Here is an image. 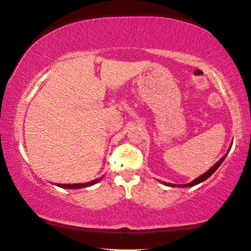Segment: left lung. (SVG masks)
Segmentation results:
<instances>
[{
	"instance_id": "8db88e82",
	"label": "left lung",
	"mask_w": 251,
	"mask_h": 251,
	"mask_svg": "<svg viewBox=\"0 0 251 251\" xmlns=\"http://www.w3.org/2000/svg\"><path fill=\"white\" fill-rule=\"evenodd\" d=\"M230 148H231V146H229V149H228V151H227V153H226V154L223 156V157H222V158L219 160V162H217V163L214 165L213 167H211L209 170H207L206 173H204L203 175H201L200 177H198V178H197V179H195V180H193V181L189 182V183H186V184H174V183H168V182H163V183H164V184H166V186H169V187H182V188L184 187V188H186V187H193V186H196V184H198V183H200V182H202V181L206 180V179L209 178V177H211V176H212V174H213V173L215 172V170L221 166V164L224 162V159L226 158V156H227L228 152L230 151Z\"/></svg>"
}]
</instances>
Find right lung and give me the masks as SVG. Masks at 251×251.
Segmentation results:
<instances>
[{
  "instance_id": "1",
  "label": "right lung",
  "mask_w": 251,
  "mask_h": 251,
  "mask_svg": "<svg viewBox=\"0 0 251 251\" xmlns=\"http://www.w3.org/2000/svg\"><path fill=\"white\" fill-rule=\"evenodd\" d=\"M101 178L95 179V180H92L89 182H85V183H58L56 186L60 188H64V189H81V188H86V187H91L93 184L97 183Z\"/></svg>"
}]
</instances>
